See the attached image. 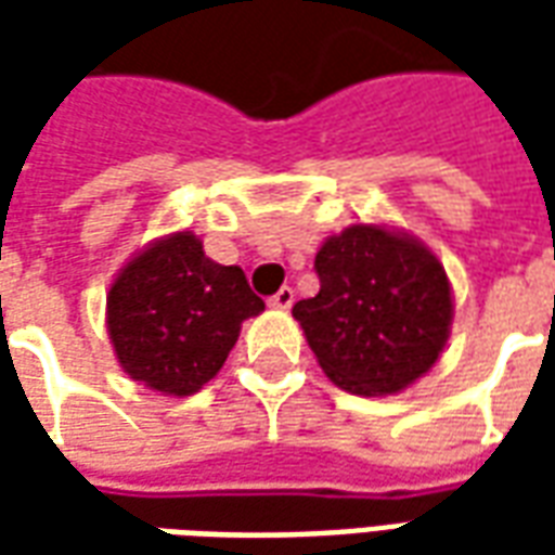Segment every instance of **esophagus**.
I'll return each instance as SVG.
<instances>
[{
	"instance_id": "obj_1",
	"label": "esophagus",
	"mask_w": 555,
	"mask_h": 555,
	"mask_svg": "<svg viewBox=\"0 0 555 555\" xmlns=\"http://www.w3.org/2000/svg\"><path fill=\"white\" fill-rule=\"evenodd\" d=\"M267 302H270L273 309H291V306H294V288H288V285H285V288H279Z\"/></svg>"
}]
</instances>
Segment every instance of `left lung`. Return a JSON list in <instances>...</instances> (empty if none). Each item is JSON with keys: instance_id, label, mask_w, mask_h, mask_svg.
Segmentation results:
<instances>
[{"instance_id": "obj_1", "label": "left lung", "mask_w": 555, "mask_h": 555, "mask_svg": "<svg viewBox=\"0 0 555 555\" xmlns=\"http://www.w3.org/2000/svg\"><path fill=\"white\" fill-rule=\"evenodd\" d=\"M321 291L294 318L324 374L353 396H396L434 369L452 330L440 258L408 231L348 225L314 255Z\"/></svg>"}]
</instances>
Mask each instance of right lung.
<instances>
[{
    "instance_id": "obj_1",
    "label": "right lung",
    "mask_w": 555,
    "mask_h": 555,
    "mask_svg": "<svg viewBox=\"0 0 555 555\" xmlns=\"http://www.w3.org/2000/svg\"><path fill=\"white\" fill-rule=\"evenodd\" d=\"M264 312L241 267L210 261L193 231L147 243L106 294V330L133 380L193 396L229 360L246 318Z\"/></svg>"
}]
</instances>
